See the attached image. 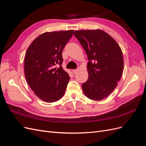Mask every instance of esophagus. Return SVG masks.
I'll return each mask as SVG.
<instances>
[{"mask_svg":"<svg viewBox=\"0 0 146 146\" xmlns=\"http://www.w3.org/2000/svg\"><path fill=\"white\" fill-rule=\"evenodd\" d=\"M77 71H78L77 69H74V70H72V72H73L74 74H76L77 72Z\"/></svg>","mask_w":146,"mask_h":146,"instance_id":"34e87169","label":"esophagus"}]
</instances>
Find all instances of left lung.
Wrapping results in <instances>:
<instances>
[{
	"instance_id": "left-lung-1",
	"label": "left lung",
	"mask_w": 146,
	"mask_h": 146,
	"mask_svg": "<svg viewBox=\"0 0 146 146\" xmlns=\"http://www.w3.org/2000/svg\"><path fill=\"white\" fill-rule=\"evenodd\" d=\"M74 35L89 60V77L82 84L83 91L91 100H102L111 93L121 79L123 69L121 48L110 35L100 29L77 30Z\"/></svg>"
}]
</instances>
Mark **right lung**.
I'll return each instance as SVG.
<instances>
[{"label": "right lung", "instance_id": "add662e5", "mask_svg": "<svg viewBox=\"0 0 146 146\" xmlns=\"http://www.w3.org/2000/svg\"><path fill=\"white\" fill-rule=\"evenodd\" d=\"M73 32L70 30L44 33L26 52V80L36 96L46 102H54L64 94L70 77L61 66L62 52Z\"/></svg>", "mask_w": 146, "mask_h": 146}]
</instances>
